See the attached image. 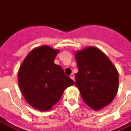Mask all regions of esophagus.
Returning a JSON list of instances; mask_svg holds the SVG:
<instances>
[{
    "mask_svg": "<svg viewBox=\"0 0 131 131\" xmlns=\"http://www.w3.org/2000/svg\"><path fill=\"white\" fill-rule=\"evenodd\" d=\"M70 77H71V78L73 80H74V79H75V76H74V74H73V73H72V74L70 75Z\"/></svg>",
    "mask_w": 131,
    "mask_h": 131,
    "instance_id": "1",
    "label": "esophagus"
}]
</instances>
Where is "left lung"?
<instances>
[{
  "label": "left lung",
  "instance_id": "left-lung-1",
  "mask_svg": "<svg viewBox=\"0 0 131 131\" xmlns=\"http://www.w3.org/2000/svg\"><path fill=\"white\" fill-rule=\"evenodd\" d=\"M75 58L79 69L75 85L85 103L95 111L109 105L119 85L118 73L111 60L94 46L76 51Z\"/></svg>",
  "mask_w": 131,
  "mask_h": 131
}]
</instances>
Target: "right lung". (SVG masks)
<instances>
[{"label": "right lung", "mask_w": 131, "mask_h": 131, "mask_svg": "<svg viewBox=\"0 0 131 131\" xmlns=\"http://www.w3.org/2000/svg\"><path fill=\"white\" fill-rule=\"evenodd\" d=\"M59 52L47 45L35 48L18 71V84L24 98L40 111L51 110L64 91L75 84L62 67L54 62Z\"/></svg>", "instance_id": "right-lung-1"}]
</instances>
